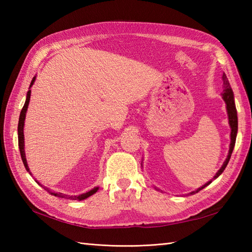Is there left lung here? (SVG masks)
Here are the masks:
<instances>
[{"label": "left lung", "instance_id": "left-lung-1", "mask_svg": "<svg viewBox=\"0 0 252 252\" xmlns=\"http://www.w3.org/2000/svg\"><path fill=\"white\" fill-rule=\"evenodd\" d=\"M222 80H223V88H224L223 93H222V98L224 99V101H225V104H226V111H227V117H228V125H229V127H231V144H229L228 154H227V157L225 159V161L223 162L222 167L218 170V172L216 173L215 176H213V179L210 180L209 182H207L205 185H202L201 187H199V189H197L196 190L189 192V195H194V194H196V192L201 190L202 189H205L206 186H208L209 184L212 183L213 180L218 179L219 176H220L223 173V171L225 170L226 165H227V163L229 161V159H231L233 149H234V146H235V142H236V136H237V131H238V118H237L236 106H235L234 93H233V90L231 88V85H229L228 79H227L225 73H223ZM155 189L160 190L159 189H156V187H155Z\"/></svg>", "mask_w": 252, "mask_h": 252}]
</instances>
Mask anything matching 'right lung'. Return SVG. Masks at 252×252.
<instances>
[{
	"instance_id": "1",
	"label": "right lung",
	"mask_w": 252,
	"mask_h": 252,
	"mask_svg": "<svg viewBox=\"0 0 252 252\" xmlns=\"http://www.w3.org/2000/svg\"><path fill=\"white\" fill-rule=\"evenodd\" d=\"M35 79H36V76H34V77H33V79H32V81H31V83H30L29 90H28V92H27V97H26L25 105H24V107H23V109H21V111H20L19 121H18V145H19L20 156H21V159H23V162H24V165H25L26 170L28 171V172L30 173V175H31V172H30V169H29V167H28V163H27L26 154H25V135H24V126H25L26 114H27V110H28V106H29V101H30V95H31V90H30V89H31L32 85H33V83H34V81H35ZM35 182H36V183L39 184V185H41V184L39 183V182H37L36 180H35ZM41 186L43 187V189H44L45 190L49 191L50 194H51V195H53V196L58 197V198H63V199H69V200H79V201L87 199V198H89L90 196L94 195L95 192L97 191V190H98V189H99V187L97 186V187H94V189H92L89 190V191H87V192H84V194L77 195V196H69V195H66V194H63V192H53V191H51L49 189H47V187H45V186H43V185H41Z\"/></svg>"
}]
</instances>
